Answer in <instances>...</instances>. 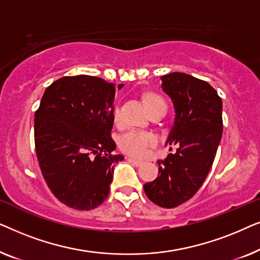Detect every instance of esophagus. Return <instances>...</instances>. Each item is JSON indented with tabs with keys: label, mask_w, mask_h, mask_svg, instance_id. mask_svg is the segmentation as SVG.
I'll return each mask as SVG.
<instances>
[{
	"label": "esophagus",
	"mask_w": 260,
	"mask_h": 260,
	"mask_svg": "<svg viewBox=\"0 0 260 260\" xmlns=\"http://www.w3.org/2000/svg\"><path fill=\"white\" fill-rule=\"evenodd\" d=\"M127 161H129L130 163H133V165L136 166V167H140V166L143 165V161H140V159H136V158H133V157L127 158Z\"/></svg>",
	"instance_id": "obj_1"
}]
</instances>
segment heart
<instances>
[{"label": "heart", "instance_id": "1", "mask_svg": "<svg viewBox=\"0 0 260 260\" xmlns=\"http://www.w3.org/2000/svg\"><path fill=\"white\" fill-rule=\"evenodd\" d=\"M144 103L150 112L161 108L167 110L166 102L158 94H145ZM118 116L119 109L115 108V119H118ZM156 144H157V138L155 135L147 133V131L130 130L126 134L122 135L119 138L120 150L127 155L134 156V157H145L150 152L151 148H154Z\"/></svg>", "mask_w": 260, "mask_h": 260}]
</instances>
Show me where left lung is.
Segmentation results:
<instances>
[{
	"mask_svg": "<svg viewBox=\"0 0 260 260\" xmlns=\"http://www.w3.org/2000/svg\"><path fill=\"white\" fill-rule=\"evenodd\" d=\"M161 80L175 108L167 143L177 149L158 159V176L143 188L154 204L174 208L194 197L212 168L222 135V102L207 81L189 74L174 72Z\"/></svg>",
	"mask_w": 260,
	"mask_h": 260,
	"instance_id": "left-lung-1",
	"label": "left lung"
}]
</instances>
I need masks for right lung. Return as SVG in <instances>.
<instances>
[{
    "mask_svg": "<svg viewBox=\"0 0 260 260\" xmlns=\"http://www.w3.org/2000/svg\"><path fill=\"white\" fill-rule=\"evenodd\" d=\"M115 93V84L98 77H62L46 88L35 111V151L42 176L60 202L78 211L104 202L113 165L124 159L112 154Z\"/></svg>",
    "mask_w": 260,
    "mask_h": 260,
    "instance_id": "add662e5",
    "label": "right lung"
}]
</instances>
